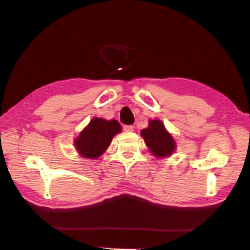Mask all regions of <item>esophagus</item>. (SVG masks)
Here are the masks:
<instances>
[{"instance_id": "esophagus-1", "label": "esophagus", "mask_w": 250, "mask_h": 250, "mask_svg": "<svg viewBox=\"0 0 250 250\" xmlns=\"http://www.w3.org/2000/svg\"><path fill=\"white\" fill-rule=\"evenodd\" d=\"M125 132H132L133 131V125H124Z\"/></svg>"}]
</instances>
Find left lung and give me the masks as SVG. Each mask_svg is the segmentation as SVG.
Instances as JSON below:
<instances>
[{
	"label": "left lung",
	"instance_id": "8db88e82",
	"mask_svg": "<svg viewBox=\"0 0 250 250\" xmlns=\"http://www.w3.org/2000/svg\"><path fill=\"white\" fill-rule=\"evenodd\" d=\"M141 135L152 156L158 159L167 158L176 150V142L159 119L148 121V126L141 131Z\"/></svg>",
	"mask_w": 250,
	"mask_h": 250
}]
</instances>
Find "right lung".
<instances>
[{
	"label": "right lung",
	"instance_id": "1",
	"mask_svg": "<svg viewBox=\"0 0 250 250\" xmlns=\"http://www.w3.org/2000/svg\"><path fill=\"white\" fill-rule=\"evenodd\" d=\"M120 132L121 125L117 120L93 117L74 140V146L81 157L98 159L109 147L113 137Z\"/></svg>",
	"mask_w": 250,
	"mask_h": 250
}]
</instances>
